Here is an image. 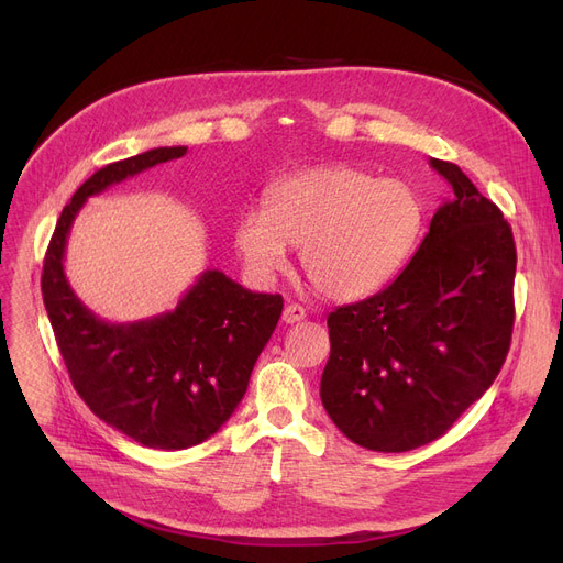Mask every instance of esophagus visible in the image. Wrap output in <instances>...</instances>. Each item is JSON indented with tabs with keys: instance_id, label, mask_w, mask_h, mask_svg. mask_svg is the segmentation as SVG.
<instances>
[{
	"instance_id": "34e87169",
	"label": "esophagus",
	"mask_w": 563,
	"mask_h": 563,
	"mask_svg": "<svg viewBox=\"0 0 563 563\" xmlns=\"http://www.w3.org/2000/svg\"><path fill=\"white\" fill-rule=\"evenodd\" d=\"M306 319V308L299 303H287L283 310V321L285 323H299Z\"/></svg>"
}]
</instances>
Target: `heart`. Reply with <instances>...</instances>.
Instances as JSON below:
<instances>
[{
    "mask_svg": "<svg viewBox=\"0 0 563 563\" xmlns=\"http://www.w3.org/2000/svg\"><path fill=\"white\" fill-rule=\"evenodd\" d=\"M424 225L420 196L393 177L344 164L312 166L266 194V210L234 223V249L251 276L274 278L299 249L312 287L335 301H356L386 285L416 249Z\"/></svg>",
    "mask_w": 563,
    "mask_h": 563,
    "instance_id": "obj_1",
    "label": "heart"
}]
</instances>
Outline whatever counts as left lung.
Returning a JSON list of instances; mask_svg holds the SVG:
<instances>
[{
    "label": "left lung",
    "instance_id": "1",
    "mask_svg": "<svg viewBox=\"0 0 563 563\" xmlns=\"http://www.w3.org/2000/svg\"><path fill=\"white\" fill-rule=\"evenodd\" d=\"M429 164L454 196L420 249L386 289L329 314L321 404L351 442L386 454L445 433L493 386L514 331L511 225L456 164Z\"/></svg>",
    "mask_w": 563,
    "mask_h": 563
}]
</instances>
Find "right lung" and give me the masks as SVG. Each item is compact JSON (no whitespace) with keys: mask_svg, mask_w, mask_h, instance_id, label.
Here are the masks:
<instances>
[{"mask_svg":"<svg viewBox=\"0 0 563 563\" xmlns=\"http://www.w3.org/2000/svg\"><path fill=\"white\" fill-rule=\"evenodd\" d=\"M187 145L113 162L75 191L56 221L43 264V301L79 397L109 427L153 450H187L214 435L246 395L249 378L283 312L280 294H257L207 269L168 312L111 323L73 291L66 246L86 198L157 164Z\"/></svg>","mask_w":563,"mask_h":563,"instance_id":"add662e5","label":"right lung"}]
</instances>
